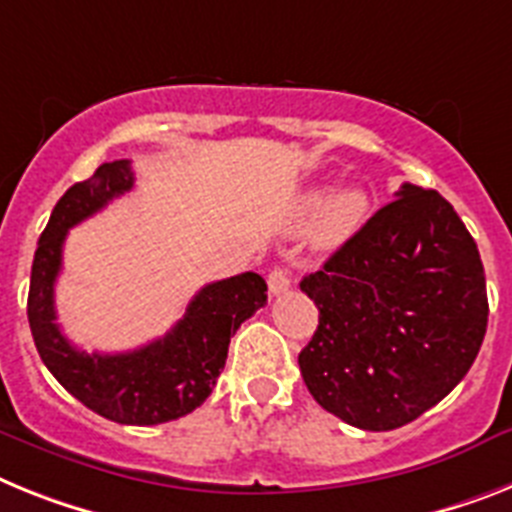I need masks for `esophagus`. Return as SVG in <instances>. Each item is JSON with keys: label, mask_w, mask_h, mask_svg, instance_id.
<instances>
[{"label": "esophagus", "mask_w": 512, "mask_h": 512, "mask_svg": "<svg viewBox=\"0 0 512 512\" xmlns=\"http://www.w3.org/2000/svg\"><path fill=\"white\" fill-rule=\"evenodd\" d=\"M268 289L270 294L278 296L283 294V291L291 289V273L286 268H273L268 273Z\"/></svg>", "instance_id": "obj_1"}]
</instances>
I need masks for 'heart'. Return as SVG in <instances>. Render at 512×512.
Here are the masks:
<instances>
[{
  "mask_svg": "<svg viewBox=\"0 0 512 512\" xmlns=\"http://www.w3.org/2000/svg\"><path fill=\"white\" fill-rule=\"evenodd\" d=\"M367 195L362 190H341L330 197L328 187L307 190L294 205V218L299 226L315 223V239L320 247H341L362 229L367 218Z\"/></svg>",
  "mask_w": 512,
  "mask_h": 512,
  "instance_id": "1",
  "label": "heart"
}]
</instances>
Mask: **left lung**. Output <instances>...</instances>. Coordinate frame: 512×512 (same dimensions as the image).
<instances>
[{"mask_svg": "<svg viewBox=\"0 0 512 512\" xmlns=\"http://www.w3.org/2000/svg\"><path fill=\"white\" fill-rule=\"evenodd\" d=\"M299 283L320 309L299 354L304 385L351 427L388 432L440 403L487 333L474 236L437 190L403 184Z\"/></svg>", "mask_w": 512, "mask_h": 512, "instance_id": "obj_1", "label": "left lung"}]
</instances>
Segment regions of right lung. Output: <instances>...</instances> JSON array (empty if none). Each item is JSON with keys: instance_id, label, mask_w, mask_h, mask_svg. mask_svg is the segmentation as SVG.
<instances>
[{"instance_id": "right-lung-1", "label": "right lung", "mask_w": 512, "mask_h": 512, "mask_svg": "<svg viewBox=\"0 0 512 512\" xmlns=\"http://www.w3.org/2000/svg\"><path fill=\"white\" fill-rule=\"evenodd\" d=\"M132 184L130 161L103 163L54 205L30 270L28 322L38 354L67 393L111 422L150 427L190 414L213 393L231 336L268 302V286L257 273L223 278L197 291L163 338L124 354L75 349L59 330L54 309L64 239L72 226L130 192Z\"/></svg>"}]
</instances>
